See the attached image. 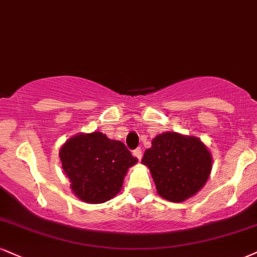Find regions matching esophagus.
<instances>
[{"mask_svg":"<svg viewBox=\"0 0 257 257\" xmlns=\"http://www.w3.org/2000/svg\"><path fill=\"white\" fill-rule=\"evenodd\" d=\"M134 156L137 157L139 161L142 160V156H143V153H142V149H141V148H138V149H136V150H134Z\"/></svg>","mask_w":257,"mask_h":257,"instance_id":"esophagus-1","label":"esophagus"}]
</instances>
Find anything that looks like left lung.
<instances>
[{
    "mask_svg": "<svg viewBox=\"0 0 257 257\" xmlns=\"http://www.w3.org/2000/svg\"><path fill=\"white\" fill-rule=\"evenodd\" d=\"M142 163L149 167L162 198L181 202L200 191L212 169L207 148L195 137L167 132L153 141Z\"/></svg>",
    "mask_w": 257,
    "mask_h": 257,
    "instance_id": "obj_1",
    "label": "left lung"
}]
</instances>
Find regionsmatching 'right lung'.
<instances>
[{"label": "right lung", "instance_id": "right-lung-1", "mask_svg": "<svg viewBox=\"0 0 257 257\" xmlns=\"http://www.w3.org/2000/svg\"><path fill=\"white\" fill-rule=\"evenodd\" d=\"M59 157L72 192L90 204L106 202L118 194L127 169L138 161L125 144L101 132L69 139Z\"/></svg>", "mask_w": 257, "mask_h": 257}]
</instances>
